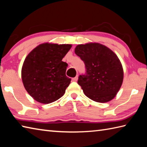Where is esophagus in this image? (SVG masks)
I'll list each match as a JSON object with an SVG mask.
<instances>
[{"instance_id":"obj_1","label":"esophagus","mask_w":147,"mask_h":147,"mask_svg":"<svg viewBox=\"0 0 147 147\" xmlns=\"http://www.w3.org/2000/svg\"><path fill=\"white\" fill-rule=\"evenodd\" d=\"M78 75H76L74 78H73V79H72V80H73V81L76 82L77 80H78Z\"/></svg>"}]
</instances>
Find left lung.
<instances>
[{
  "mask_svg": "<svg viewBox=\"0 0 147 147\" xmlns=\"http://www.w3.org/2000/svg\"><path fill=\"white\" fill-rule=\"evenodd\" d=\"M75 53L85 64V73L78 80L89 99L98 102L113 99L123 82V73L118 57L99 43L78 45Z\"/></svg>",
  "mask_w": 147,
  "mask_h": 147,
  "instance_id": "8db88e82",
  "label": "left lung"
}]
</instances>
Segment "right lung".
<instances>
[{"label": "right lung", "mask_w": 147, "mask_h": 147, "mask_svg": "<svg viewBox=\"0 0 147 147\" xmlns=\"http://www.w3.org/2000/svg\"><path fill=\"white\" fill-rule=\"evenodd\" d=\"M71 48V45L45 43L26 57L22 81L27 92L37 101L48 104L64 94L71 79L65 75L67 64L62 60Z\"/></svg>", "instance_id": "1"}]
</instances>
